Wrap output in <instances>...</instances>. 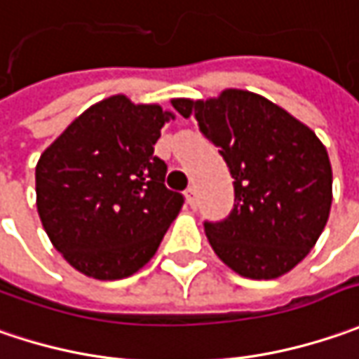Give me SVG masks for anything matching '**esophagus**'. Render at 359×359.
<instances>
[{
  "instance_id": "obj_1",
  "label": "esophagus",
  "mask_w": 359,
  "mask_h": 359,
  "mask_svg": "<svg viewBox=\"0 0 359 359\" xmlns=\"http://www.w3.org/2000/svg\"><path fill=\"white\" fill-rule=\"evenodd\" d=\"M184 198H187V203H189L191 207H195V187H189V189H187Z\"/></svg>"
}]
</instances>
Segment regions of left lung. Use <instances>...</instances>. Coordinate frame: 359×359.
<instances>
[{"label": "left lung", "mask_w": 359, "mask_h": 359, "mask_svg": "<svg viewBox=\"0 0 359 359\" xmlns=\"http://www.w3.org/2000/svg\"><path fill=\"white\" fill-rule=\"evenodd\" d=\"M195 116L235 179V207L205 223L217 257L241 277L275 279L307 257L332 209V164L316 133L287 110L249 90L217 98H172Z\"/></svg>", "instance_id": "8db88e82"}]
</instances>
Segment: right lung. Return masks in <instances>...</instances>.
I'll return each instance as SVG.
<instances>
[{"label":"right lung","instance_id":"1","mask_svg":"<svg viewBox=\"0 0 359 359\" xmlns=\"http://www.w3.org/2000/svg\"><path fill=\"white\" fill-rule=\"evenodd\" d=\"M172 112L116 94L92 104L41 152L36 205L50 241L76 271L130 277L154 257L182 195L154 156Z\"/></svg>","mask_w":359,"mask_h":359}]
</instances>
